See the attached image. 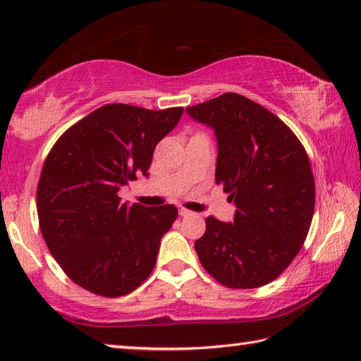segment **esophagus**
Returning <instances> with one entry per match:
<instances>
[{"label":"esophagus","mask_w":361,"mask_h":361,"mask_svg":"<svg viewBox=\"0 0 361 361\" xmlns=\"http://www.w3.org/2000/svg\"><path fill=\"white\" fill-rule=\"evenodd\" d=\"M178 212H180V215H181V216H189V215H192V212H189V210H186V209H183V207H181V209H180Z\"/></svg>","instance_id":"esophagus-1"}]
</instances>
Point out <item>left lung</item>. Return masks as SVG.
I'll list each match as a JSON object with an SVG mask.
<instances>
[{
  "instance_id": "1",
  "label": "left lung",
  "mask_w": 361,
  "mask_h": 361,
  "mask_svg": "<svg viewBox=\"0 0 361 361\" xmlns=\"http://www.w3.org/2000/svg\"><path fill=\"white\" fill-rule=\"evenodd\" d=\"M186 113L215 132V181L235 205L232 223L205 219V234L194 243L200 264L229 288L272 282L299 253L314 216L307 152L285 122L239 94Z\"/></svg>"
}]
</instances>
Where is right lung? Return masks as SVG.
Masks as SVG:
<instances>
[{
  "instance_id": "1",
  "label": "right lung",
  "mask_w": 361,
  "mask_h": 361,
  "mask_svg": "<svg viewBox=\"0 0 361 361\" xmlns=\"http://www.w3.org/2000/svg\"><path fill=\"white\" fill-rule=\"evenodd\" d=\"M183 108L113 103L85 116L49 152L36 192L42 237L66 276L100 296H124L149 277L175 205L122 204L119 191L148 176L156 145Z\"/></svg>"
}]
</instances>
